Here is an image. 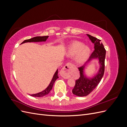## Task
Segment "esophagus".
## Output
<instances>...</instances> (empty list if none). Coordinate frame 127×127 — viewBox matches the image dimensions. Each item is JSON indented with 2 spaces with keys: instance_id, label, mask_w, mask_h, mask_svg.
<instances>
[{
  "instance_id": "esophagus-1",
  "label": "esophagus",
  "mask_w": 127,
  "mask_h": 127,
  "mask_svg": "<svg viewBox=\"0 0 127 127\" xmlns=\"http://www.w3.org/2000/svg\"><path fill=\"white\" fill-rule=\"evenodd\" d=\"M74 69V65L68 63L63 67L60 71L61 76L64 79H68L70 77Z\"/></svg>"
}]
</instances>
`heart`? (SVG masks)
I'll return each instance as SVG.
<instances>
[{
	"label": "heart",
	"instance_id": "obj_1",
	"mask_svg": "<svg viewBox=\"0 0 127 127\" xmlns=\"http://www.w3.org/2000/svg\"><path fill=\"white\" fill-rule=\"evenodd\" d=\"M91 50L86 45H83L80 42L76 41L72 43L69 47L68 56L72 57L76 55V62L78 64H83L90 56Z\"/></svg>",
	"mask_w": 127,
	"mask_h": 127
}]
</instances>
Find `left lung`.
I'll return each mask as SVG.
<instances>
[{
	"label": "left lung",
	"mask_w": 127,
	"mask_h": 127,
	"mask_svg": "<svg viewBox=\"0 0 127 127\" xmlns=\"http://www.w3.org/2000/svg\"><path fill=\"white\" fill-rule=\"evenodd\" d=\"M90 39L94 44V50L92 53L87 62H89L92 59H98L100 64L98 72L96 75L93 78H88L84 74V68L86 64L78 67L80 72L79 78L76 80L75 85L72 90V93L77 96H85L90 94L98 84L101 82L103 77L105 69V58L106 50L103 44L101 43V40L90 34H87Z\"/></svg>",
	"instance_id": "1"
}]
</instances>
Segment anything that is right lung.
Instances as JSON below:
<instances>
[{"label": "right lung", "instance_id": "right-lung-1", "mask_svg": "<svg viewBox=\"0 0 127 127\" xmlns=\"http://www.w3.org/2000/svg\"><path fill=\"white\" fill-rule=\"evenodd\" d=\"M49 36H36V37H34L33 38H31L30 39L28 40H25L23 42H22V43H26V42H42V41H45L48 39ZM58 69H57V71H56L55 74L53 75V78L51 80V81L50 83L49 86L47 87V88H46L45 90L41 92H40V93H38L36 94H31L30 95L31 96L33 97H42L48 94L50 91L52 90V87L53 84H54L55 81L57 78H59L58 76Z\"/></svg>", "mask_w": 127, "mask_h": 127}]
</instances>
